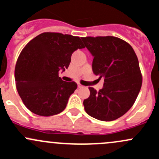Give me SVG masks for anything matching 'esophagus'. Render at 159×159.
<instances>
[{
    "instance_id": "obj_1",
    "label": "esophagus",
    "mask_w": 159,
    "mask_h": 159,
    "mask_svg": "<svg viewBox=\"0 0 159 159\" xmlns=\"http://www.w3.org/2000/svg\"><path fill=\"white\" fill-rule=\"evenodd\" d=\"M78 89H81V88H83V86L81 84H79V83H78Z\"/></svg>"
}]
</instances>
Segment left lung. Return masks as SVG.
Listing matches in <instances>:
<instances>
[{
    "mask_svg": "<svg viewBox=\"0 0 159 159\" xmlns=\"http://www.w3.org/2000/svg\"><path fill=\"white\" fill-rule=\"evenodd\" d=\"M81 40L94 57L93 72L104 78L103 89L97 91L89 88V98L83 102L84 110L100 121H114L132 107L140 91L142 78L138 57L129 43L116 37Z\"/></svg>",
    "mask_w": 159,
    "mask_h": 159,
    "instance_id": "obj_1",
    "label": "left lung"
}]
</instances>
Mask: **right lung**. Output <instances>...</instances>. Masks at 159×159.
<instances>
[{
	"label": "right lung",
	"mask_w": 159,
	"mask_h": 159,
	"mask_svg": "<svg viewBox=\"0 0 159 159\" xmlns=\"http://www.w3.org/2000/svg\"><path fill=\"white\" fill-rule=\"evenodd\" d=\"M84 48L81 38L54 32L41 34L27 44L14 77L17 92L30 111L47 117L65 110L78 85L64 81L58 72L68 68L74 51Z\"/></svg>",
	"instance_id": "obj_1"
}]
</instances>
